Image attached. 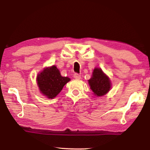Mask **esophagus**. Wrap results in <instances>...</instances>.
I'll list each match as a JSON object with an SVG mask.
<instances>
[{
    "instance_id": "obj_1",
    "label": "esophagus",
    "mask_w": 150,
    "mask_h": 150,
    "mask_svg": "<svg viewBox=\"0 0 150 150\" xmlns=\"http://www.w3.org/2000/svg\"><path fill=\"white\" fill-rule=\"evenodd\" d=\"M73 77H74V78L76 79H81V75L79 74H78V73H75Z\"/></svg>"
}]
</instances>
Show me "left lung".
Here are the masks:
<instances>
[{"mask_svg":"<svg viewBox=\"0 0 150 150\" xmlns=\"http://www.w3.org/2000/svg\"><path fill=\"white\" fill-rule=\"evenodd\" d=\"M94 95L101 96L106 95L111 88L110 80L100 68L93 70L92 77L88 81Z\"/></svg>","mask_w":150,"mask_h":150,"instance_id":"1","label":"left lung"}]
</instances>
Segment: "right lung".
<instances>
[{
  "mask_svg": "<svg viewBox=\"0 0 150 150\" xmlns=\"http://www.w3.org/2000/svg\"><path fill=\"white\" fill-rule=\"evenodd\" d=\"M69 81V77L61 75L55 65L45 67L37 76V83L40 92L48 98H55Z\"/></svg>",
  "mask_w": 150,
  "mask_h": 150,
  "instance_id": "add662e5",
  "label": "right lung"
}]
</instances>
